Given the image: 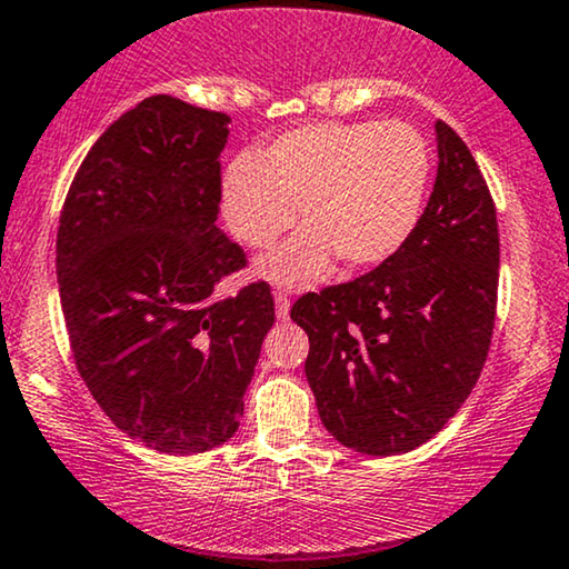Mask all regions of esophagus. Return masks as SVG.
Wrapping results in <instances>:
<instances>
[{"mask_svg":"<svg viewBox=\"0 0 569 569\" xmlns=\"http://www.w3.org/2000/svg\"><path fill=\"white\" fill-rule=\"evenodd\" d=\"M274 306H277V318L279 321H284L287 316H290V295L284 290H277L274 292Z\"/></svg>","mask_w":569,"mask_h":569,"instance_id":"esophagus-1","label":"esophagus"}]
</instances>
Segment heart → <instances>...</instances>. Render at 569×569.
Masks as SVG:
<instances>
[{
    "label": "heart",
    "instance_id": "b5f03b06",
    "mask_svg": "<svg viewBox=\"0 0 569 569\" xmlns=\"http://www.w3.org/2000/svg\"><path fill=\"white\" fill-rule=\"evenodd\" d=\"M432 152L407 121H318L284 131L222 176V214L238 240L271 248L300 217L308 224L259 271L302 287L333 269L378 267L401 251L422 217Z\"/></svg>",
    "mask_w": 569,
    "mask_h": 569
}]
</instances>
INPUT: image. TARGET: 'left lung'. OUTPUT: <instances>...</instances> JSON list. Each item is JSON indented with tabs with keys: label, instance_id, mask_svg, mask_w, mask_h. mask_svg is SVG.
I'll return each mask as SVG.
<instances>
[{
	"label": "left lung",
	"instance_id": "obj_1",
	"mask_svg": "<svg viewBox=\"0 0 569 569\" xmlns=\"http://www.w3.org/2000/svg\"><path fill=\"white\" fill-rule=\"evenodd\" d=\"M438 178L407 246L352 282L308 292L306 376L326 430L365 456L438 435L485 368L497 313L500 232L492 193L446 121Z\"/></svg>",
	"mask_w": 569,
	"mask_h": 569
}]
</instances>
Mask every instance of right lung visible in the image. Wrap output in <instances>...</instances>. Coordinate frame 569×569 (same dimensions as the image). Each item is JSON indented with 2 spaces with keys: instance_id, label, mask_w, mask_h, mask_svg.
Masks as SVG:
<instances>
[{
  "instance_id": "1",
  "label": "right lung",
  "mask_w": 569,
  "mask_h": 569,
  "mask_svg": "<svg viewBox=\"0 0 569 569\" xmlns=\"http://www.w3.org/2000/svg\"><path fill=\"white\" fill-rule=\"evenodd\" d=\"M228 123L178 98H144L90 147L59 217L77 370L106 417L160 453H204L236 435L274 323L267 282L214 295L246 267L214 224Z\"/></svg>"
}]
</instances>
